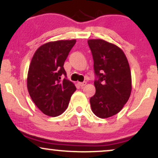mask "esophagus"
<instances>
[{
  "mask_svg": "<svg viewBox=\"0 0 158 158\" xmlns=\"http://www.w3.org/2000/svg\"><path fill=\"white\" fill-rule=\"evenodd\" d=\"M86 84H87L86 81H83V82H78V85H79L80 87L85 86V85H86Z\"/></svg>",
  "mask_w": 158,
  "mask_h": 158,
  "instance_id": "esophagus-1",
  "label": "esophagus"
}]
</instances>
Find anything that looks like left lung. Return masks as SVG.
<instances>
[{
  "instance_id": "obj_1",
  "label": "left lung",
  "mask_w": 158,
  "mask_h": 158,
  "mask_svg": "<svg viewBox=\"0 0 158 158\" xmlns=\"http://www.w3.org/2000/svg\"><path fill=\"white\" fill-rule=\"evenodd\" d=\"M94 59L96 93L90 99L93 113L108 118L119 113L131 92V75L124 52L102 39L88 41Z\"/></svg>"
}]
</instances>
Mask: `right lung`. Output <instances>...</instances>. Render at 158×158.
<instances>
[{
    "instance_id": "1",
    "label": "right lung",
    "mask_w": 158,
    "mask_h": 158,
    "mask_svg": "<svg viewBox=\"0 0 158 158\" xmlns=\"http://www.w3.org/2000/svg\"><path fill=\"white\" fill-rule=\"evenodd\" d=\"M76 41H50L39 47L32 56L27 74V90L45 115L56 117L62 114L77 90L73 83L66 79L64 68V61Z\"/></svg>"
}]
</instances>
